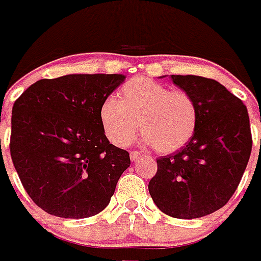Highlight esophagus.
<instances>
[{"label": "esophagus", "mask_w": 261, "mask_h": 261, "mask_svg": "<svg viewBox=\"0 0 261 261\" xmlns=\"http://www.w3.org/2000/svg\"><path fill=\"white\" fill-rule=\"evenodd\" d=\"M141 155H142V153H141V151H131L130 153L131 161H137V160H138Z\"/></svg>", "instance_id": "obj_1"}]
</instances>
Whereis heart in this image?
<instances>
[{"label": "heart", "mask_w": 261, "mask_h": 261, "mask_svg": "<svg viewBox=\"0 0 261 261\" xmlns=\"http://www.w3.org/2000/svg\"><path fill=\"white\" fill-rule=\"evenodd\" d=\"M119 97H107L98 110L102 131L116 146L124 147L134 141L139 122L145 142L161 153L178 150L194 137L198 106L184 90L137 77L120 88Z\"/></svg>", "instance_id": "obj_1"}]
</instances>
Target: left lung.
I'll list each match as a JSON object with an SVG mask.
<instances>
[{"mask_svg": "<svg viewBox=\"0 0 261 261\" xmlns=\"http://www.w3.org/2000/svg\"><path fill=\"white\" fill-rule=\"evenodd\" d=\"M198 106L194 137L173 154L157 159L149 192L160 210L180 219L200 218L229 202L252 151L247 107L215 80L171 75Z\"/></svg>", "mask_w": 261, "mask_h": 261, "instance_id": "1", "label": "left lung"}]
</instances>
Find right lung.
Wrapping results in <instances>:
<instances>
[{"instance_id":"1","label":"right lung","mask_w":261,"mask_h":261,"mask_svg":"<svg viewBox=\"0 0 261 261\" xmlns=\"http://www.w3.org/2000/svg\"><path fill=\"white\" fill-rule=\"evenodd\" d=\"M123 74H69L39 80L12 110L10 155L30 198L61 218H88L108 206L130 167L128 151L102 131L101 102Z\"/></svg>"}]
</instances>
